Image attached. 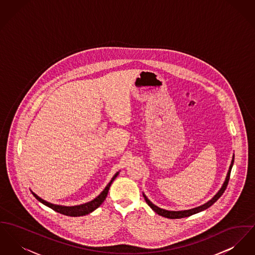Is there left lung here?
Wrapping results in <instances>:
<instances>
[{
    "label": "left lung",
    "mask_w": 255,
    "mask_h": 255,
    "mask_svg": "<svg viewBox=\"0 0 255 255\" xmlns=\"http://www.w3.org/2000/svg\"><path fill=\"white\" fill-rule=\"evenodd\" d=\"M233 163H234V156L232 158V161H231V165L229 166V169H228V172H227V175H226V178H225V183L223 184L221 190L215 195V196L210 199L208 202H206L205 204L201 205V206H198L196 208H193V209L190 210H184V211H168V210L162 209V208H159L158 206H156L155 204H153L149 199L146 197V195L143 194V197L146 201V203L150 206V208L153 210L154 212H156L158 215L162 216V217H165V218H168V219H181V218H186V217H190L194 214H196L198 212H201L203 210L207 209L209 208L211 205H213L221 196L225 193V189L227 187V184H228V181H229V177H230V172H231V168L233 166Z\"/></svg>",
    "instance_id": "left-lung-1"
}]
</instances>
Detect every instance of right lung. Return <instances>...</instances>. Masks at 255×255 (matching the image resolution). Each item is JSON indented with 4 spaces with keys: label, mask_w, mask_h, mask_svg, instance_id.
I'll return each instance as SVG.
<instances>
[{
    "label": "right lung",
    "mask_w": 255,
    "mask_h": 255,
    "mask_svg": "<svg viewBox=\"0 0 255 255\" xmlns=\"http://www.w3.org/2000/svg\"><path fill=\"white\" fill-rule=\"evenodd\" d=\"M120 172H117L114 177L112 178V180L110 181V183L106 186L105 189L103 190V192L98 195L97 197H95L93 200H91L90 202H87L85 204H81V205H76V206H62V205H57V204H53V203H50L48 201H46L44 199L40 198L37 195H35L33 192H31V194L33 195V196L39 201L41 202L42 204H44L46 206H48L49 208L60 213L62 215H65V216H70V217H80V216H86L88 214L91 213L92 211H94L95 209H97L105 200L107 195H108V192H109V189L113 183V181L117 178V176L119 175Z\"/></svg>",
    "instance_id": "add662e5"
}]
</instances>
